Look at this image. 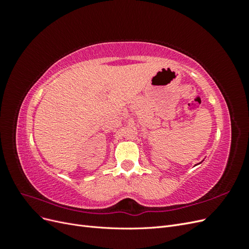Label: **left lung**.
<instances>
[{"instance_id": "8db88e82", "label": "left lung", "mask_w": 249, "mask_h": 249, "mask_svg": "<svg viewBox=\"0 0 249 249\" xmlns=\"http://www.w3.org/2000/svg\"><path fill=\"white\" fill-rule=\"evenodd\" d=\"M200 163H201V162H200ZM200 163H199V164H200Z\"/></svg>"}]
</instances>
